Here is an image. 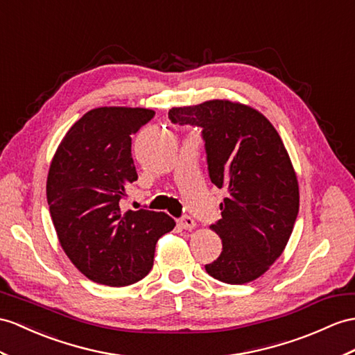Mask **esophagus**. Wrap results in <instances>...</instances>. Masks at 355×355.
Segmentation results:
<instances>
[{"label":"esophagus","mask_w":355,"mask_h":355,"mask_svg":"<svg viewBox=\"0 0 355 355\" xmlns=\"http://www.w3.org/2000/svg\"><path fill=\"white\" fill-rule=\"evenodd\" d=\"M179 226L182 229H187V230H193L196 227V221L189 217V215H184L182 218H179Z\"/></svg>","instance_id":"esophagus-1"}]
</instances>
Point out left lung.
I'll return each instance as SVG.
<instances>
[{"label": "left lung", "instance_id": "1", "mask_svg": "<svg viewBox=\"0 0 355 355\" xmlns=\"http://www.w3.org/2000/svg\"><path fill=\"white\" fill-rule=\"evenodd\" d=\"M171 123L202 129L211 182L227 188L211 229L223 252L205 265L229 284L253 282L277 259L295 224L298 180L279 132L263 114L230 101L171 108Z\"/></svg>", "mask_w": 355, "mask_h": 355}]
</instances>
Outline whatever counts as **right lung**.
<instances>
[{"label":"right lung","instance_id":"obj_1","mask_svg":"<svg viewBox=\"0 0 355 355\" xmlns=\"http://www.w3.org/2000/svg\"><path fill=\"white\" fill-rule=\"evenodd\" d=\"M146 108H94L69 129L51 162L46 198L60 244L85 277L128 286L153 266L157 241L176 226L164 212L120 211L137 180L132 135L153 119Z\"/></svg>","mask_w":355,"mask_h":355}]
</instances>
